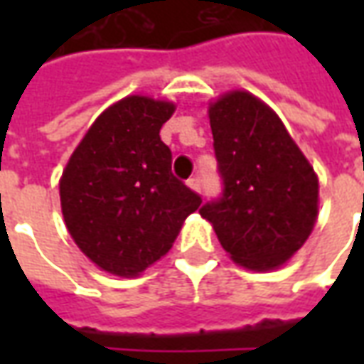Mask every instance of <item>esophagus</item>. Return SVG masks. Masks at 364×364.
<instances>
[{
  "label": "esophagus",
  "instance_id": "1",
  "mask_svg": "<svg viewBox=\"0 0 364 364\" xmlns=\"http://www.w3.org/2000/svg\"><path fill=\"white\" fill-rule=\"evenodd\" d=\"M187 185H189V187L193 191H197V193H200V189H203V183H200V177H191L189 181H187Z\"/></svg>",
  "mask_w": 364,
  "mask_h": 364
}]
</instances>
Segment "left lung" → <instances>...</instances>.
Segmentation results:
<instances>
[{
    "label": "left lung",
    "instance_id": "8db88e82",
    "mask_svg": "<svg viewBox=\"0 0 364 364\" xmlns=\"http://www.w3.org/2000/svg\"><path fill=\"white\" fill-rule=\"evenodd\" d=\"M220 197L200 206L232 259L253 271L282 265L318 216V177L281 119L257 97L234 91L208 111Z\"/></svg>",
    "mask_w": 364,
    "mask_h": 364
}]
</instances>
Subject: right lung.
Returning a JSON list of instances; mask_svg holds the SVG:
<instances>
[{
  "label": "right lung",
  "instance_id": "right-lung-1",
  "mask_svg": "<svg viewBox=\"0 0 364 364\" xmlns=\"http://www.w3.org/2000/svg\"><path fill=\"white\" fill-rule=\"evenodd\" d=\"M167 101L127 97L93 122L60 179L62 214L95 265L134 277L169 252L203 198L171 173Z\"/></svg>",
  "mask_w": 364,
  "mask_h": 364
}]
</instances>
